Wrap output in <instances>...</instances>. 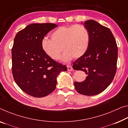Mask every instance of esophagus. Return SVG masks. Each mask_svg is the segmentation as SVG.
Here are the masks:
<instances>
[{
    "mask_svg": "<svg viewBox=\"0 0 128 128\" xmlns=\"http://www.w3.org/2000/svg\"><path fill=\"white\" fill-rule=\"evenodd\" d=\"M67 68H68V71H72L73 70V68H72V66L71 65H68L67 66Z\"/></svg>",
    "mask_w": 128,
    "mask_h": 128,
    "instance_id": "34e87169",
    "label": "esophagus"
}]
</instances>
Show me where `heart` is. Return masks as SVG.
Segmentation results:
<instances>
[{
  "label": "heart",
  "mask_w": 128,
  "mask_h": 128,
  "mask_svg": "<svg viewBox=\"0 0 128 128\" xmlns=\"http://www.w3.org/2000/svg\"><path fill=\"white\" fill-rule=\"evenodd\" d=\"M51 37L43 39L42 47L45 54L55 60L60 58L62 49L64 52L62 60L68 62L72 58L81 57L89 48V32L82 24L60 27L53 31Z\"/></svg>",
  "instance_id": "b5f03b06"
}]
</instances>
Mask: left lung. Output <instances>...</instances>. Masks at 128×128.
I'll return each mask as SVG.
<instances>
[{
    "mask_svg": "<svg viewBox=\"0 0 128 128\" xmlns=\"http://www.w3.org/2000/svg\"><path fill=\"white\" fill-rule=\"evenodd\" d=\"M89 31L90 42L87 52L73 64L72 68L86 73V80L74 82L78 93L95 96L104 91L112 83L117 70L118 48L110 30L97 22L84 23Z\"/></svg>",
    "mask_w": 128,
    "mask_h": 128,
    "instance_id": "left-lung-1",
    "label": "left lung"
}]
</instances>
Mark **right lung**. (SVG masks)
Returning <instances> with one entry per match:
<instances>
[{
  "label": "right lung",
  "mask_w": 128,
  "mask_h": 128,
  "mask_svg": "<svg viewBox=\"0 0 128 128\" xmlns=\"http://www.w3.org/2000/svg\"><path fill=\"white\" fill-rule=\"evenodd\" d=\"M58 26L33 23L19 31L12 48V72L17 85L28 95L36 98L48 95L56 88V77L66 65L45 54L42 42L48 32Z\"/></svg>",
  "instance_id": "add662e5"
}]
</instances>
